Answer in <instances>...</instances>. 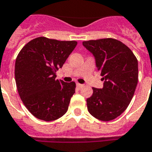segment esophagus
I'll use <instances>...</instances> for the list:
<instances>
[{"mask_svg": "<svg viewBox=\"0 0 152 152\" xmlns=\"http://www.w3.org/2000/svg\"><path fill=\"white\" fill-rule=\"evenodd\" d=\"M76 86H77V87H78V88H82V87H83V86H84V85L83 84H81V83H77V84H76Z\"/></svg>", "mask_w": 152, "mask_h": 152, "instance_id": "34e87169", "label": "esophagus"}]
</instances>
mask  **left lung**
<instances>
[{
	"label": "left lung",
	"mask_w": 152,
	"mask_h": 152,
	"mask_svg": "<svg viewBox=\"0 0 152 152\" xmlns=\"http://www.w3.org/2000/svg\"><path fill=\"white\" fill-rule=\"evenodd\" d=\"M95 57L97 70L103 76L102 89L93 87L87 99L88 112L96 119L111 121L126 109L138 82V62L126 44L113 38L83 42Z\"/></svg>",
	"instance_id": "1"
}]
</instances>
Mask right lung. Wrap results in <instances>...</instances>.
<instances>
[{"label": "right lung", "instance_id": "1", "mask_svg": "<svg viewBox=\"0 0 152 152\" xmlns=\"http://www.w3.org/2000/svg\"><path fill=\"white\" fill-rule=\"evenodd\" d=\"M76 44L75 40L40 37L27 43L18 53L15 65L16 87L24 105L36 118L49 122L67 112L76 83L57 80L56 71Z\"/></svg>", "mask_w": 152, "mask_h": 152}]
</instances>
